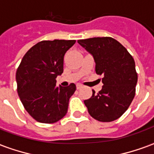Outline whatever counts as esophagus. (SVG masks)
Segmentation results:
<instances>
[{
	"mask_svg": "<svg viewBox=\"0 0 154 154\" xmlns=\"http://www.w3.org/2000/svg\"><path fill=\"white\" fill-rule=\"evenodd\" d=\"M81 88H82V85H81V84H77V90H80Z\"/></svg>",
	"mask_w": 154,
	"mask_h": 154,
	"instance_id": "34e87169",
	"label": "esophagus"
}]
</instances>
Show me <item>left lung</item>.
<instances>
[{"label": "left lung", "instance_id": "obj_1", "mask_svg": "<svg viewBox=\"0 0 154 154\" xmlns=\"http://www.w3.org/2000/svg\"><path fill=\"white\" fill-rule=\"evenodd\" d=\"M96 63V72L103 75L102 89L92 90L84 103L91 117L100 122H111L125 112L135 96L138 74L133 57L122 44L111 37L77 40Z\"/></svg>", "mask_w": 154, "mask_h": 154}]
</instances>
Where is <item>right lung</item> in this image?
I'll return each mask as SVG.
<instances>
[{
	"instance_id": "obj_1",
	"label": "right lung",
	"mask_w": 154,
	"mask_h": 154,
	"mask_svg": "<svg viewBox=\"0 0 154 154\" xmlns=\"http://www.w3.org/2000/svg\"><path fill=\"white\" fill-rule=\"evenodd\" d=\"M76 40L38 42L29 49L16 71L17 91L26 111L38 122L52 124L67 114L76 85L56 87L63 72V57Z\"/></svg>"
}]
</instances>
